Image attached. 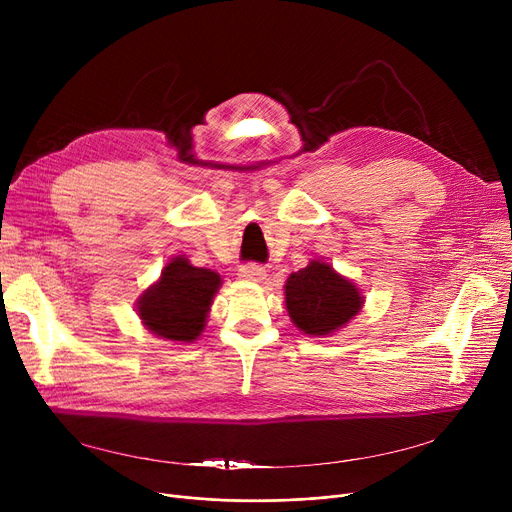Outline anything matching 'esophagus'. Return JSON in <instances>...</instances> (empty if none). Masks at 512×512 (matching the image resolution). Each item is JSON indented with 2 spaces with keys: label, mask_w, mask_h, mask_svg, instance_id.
<instances>
[{
  "label": "esophagus",
  "mask_w": 512,
  "mask_h": 512,
  "mask_svg": "<svg viewBox=\"0 0 512 512\" xmlns=\"http://www.w3.org/2000/svg\"><path fill=\"white\" fill-rule=\"evenodd\" d=\"M240 274V278L242 280H249V282H257V284H261V282H265L267 280V274H265V270L263 267H259V265H242L240 270H238Z\"/></svg>",
  "instance_id": "esophagus-1"
}]
</instances>
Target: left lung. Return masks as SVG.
I'll return each instance as SVG.
<instances>
[{"instance_id":"left-lung-1","label":"left lung","mask_w":512,"mask_h":512,"mask_svg":"<svg viewBox=\"0 0 512 512\" xmlns=\"http://www.w3.org/2000/svg\"><path fill=\"white\" fill-rule=\"evenodd\" d=\"M284 301L292 324L315 338L332 336L365 305L361 288L319 259H311L303 270L288 276Z\"/></svg>"}]
</instances>
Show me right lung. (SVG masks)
<instances>
[{"label": "right lung", "mask_w": 512, "mask_h": 512, "mask_svg": "<svg viewBox=\"0 0 512 512\" xmlns=\"http://www.w3.org/2000/svg\"><path fill=\"white\" fill-rule=\"evenodd\" d=\"M220 286L218 272L195 267L186 255H176L161 270L157 282L141 292L137 315L157 338L191 344L203 334Z\"/></svg>", "instance_id": "1"}]
</instances>
